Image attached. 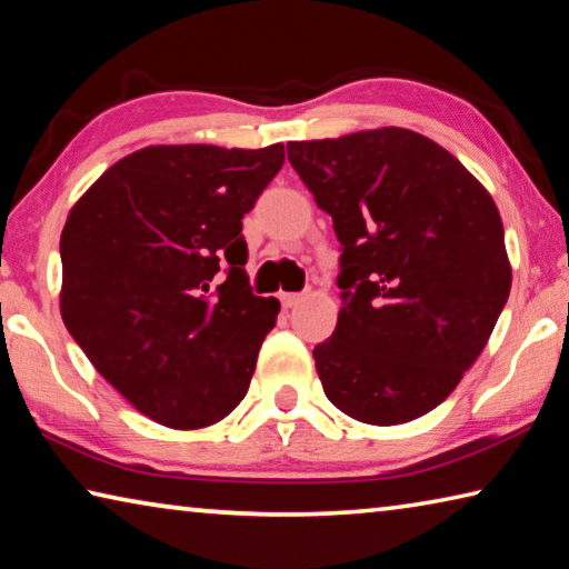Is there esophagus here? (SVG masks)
Here are the masks:
<instances>
[{
	"mask_svg": "<svg viewBox=\"0 0 569 569\" xmlns=\"http://www.w3.org/2000/svg\"><path fill=\"white\" fill-rule=\"evenodd\" d=\"M278 298H281V306L283 308H293V306H298V303L303 301V293H281Z\"/></svg>",
	"mask_w": 569,
	"mask_h": 569,
	"instance_id": "34e87169",
	"label": "esophagus"
}]
</instances>
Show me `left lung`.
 I'll return each instance as SVG.
<instances>
[{
    "mask_svg": "<svg viewBox=\"0 0 569 569\" xmlns=\"http://www.w3.org/2000/svg\"><path fill=\"white\" fill-rule=\"evenodd\" d=\"M288 160L341 243L339 323L313 349L326 397L373 427L423 417L477 361L512 288L492 196L407 128L288 142Z\"/></svg>",
    "mask_w": 569,
    "mask_h": 569,
    "instance_id": "8db88e82",
    "label": "left lung"
}]
</instances>
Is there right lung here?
<instances>
[{
    "label": "right lung",
    "instance_id": "obj_1",
    "mask_svg": "<svg viewBox=\"0 0 569 569\" xmlns=\"http://www.w3.org/2000/svg\"><path fill=\"white\" fill-rule=\"evenodd\" d=\"M283 160L281 142L150 146L104 170L67 216V331L162 427H210L246 397L281 303L250 291L240 220Z\"/></svg>",
    "mask_w": 569,
    "mask_h": 569
}]
</instances>
